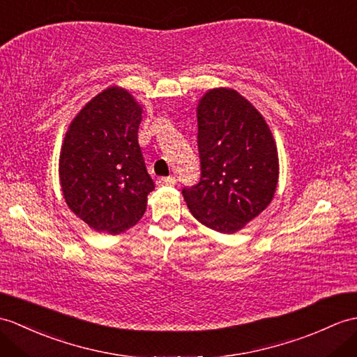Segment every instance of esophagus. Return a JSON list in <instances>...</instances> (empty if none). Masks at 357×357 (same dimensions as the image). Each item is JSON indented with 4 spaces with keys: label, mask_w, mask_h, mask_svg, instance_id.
I'll return each mask as SVG.
<instances>
[{
    "label": "esophagus",
    "mask_w": 357,
    "mask_h": 357,
    "mask_svg": "<svg viewBox=\"0 0 357 357\" xmlns=\"http://www.w3.org/2000/svg\"><path fill=\"white\" fill-rule=\"evenodd\" d=\"M156 182H158V185H175L176 184V178H173V176L160 178Z\"/></svg>",
    "instance_id": "34e87169"
}]
</instances>
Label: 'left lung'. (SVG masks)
Instances as JSON below:
<instances>
[{
	"label": "left lung",
	"instance_id": "left-lung-1",
	"mask_svg": "<svg viewBox=\"0 0 357 357\" xmlns=\"http://www.w3.org/2000/svg\"><path fill=\"white\" fill-rule=\"evenodd\" d=\"M201 181L182 190L190 213L233 234L266 210L278 185V151L263 115L231 88H213L196 107Z\"/></svg>",
	"mask_w": 357,
	"mask_h": 357
}]
</instances>
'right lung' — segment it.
<instances>
[{"instance_id":"add662e5","label":"right lung","mask_w":357,"mask_h":357,"mask_svg":"<svg viewBox=\"0 0 357 357\" xmlns=\"http://www.w3.org/2000/svg\"><path fill=\"white\" fill-rule=\"evenodd\" d=\"M143 106L109 86L82 107L66 130L59 181L68 208L97 233L117 236L137 225L155 188L138 144Z\"/></svg>"}]
</instances>
